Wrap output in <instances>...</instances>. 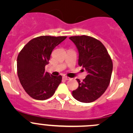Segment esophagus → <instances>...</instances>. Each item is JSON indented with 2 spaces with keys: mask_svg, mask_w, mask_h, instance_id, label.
Wrapping results in <instances>:
<instances>
[{
  "mask_svg": "<svg viewBox=\"0 0 133 133\" xmlns=\"http://www.w3.org/2000/svg\"><path fill=\"white\" fill-rule=\"evenodd\" d=\"M63 79H64V80H69V78L68 77V76H63Z\"/></svg>",
  "mask_w": 133,
  "mask_h": 133,
  "instance_id": "obj_1",
  "label": "esophagus"
}]
</instances>
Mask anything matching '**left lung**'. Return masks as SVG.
<instances>
[{
	"mask_svg": "<svg viewBox=\"0 0 133 133\" xmlns=\"http://www.w3.org/2000/svg\"><path fill=\"white\" fill-rule=\"evenodd\" d=\"M78 51V65L86 71L85 78L77 80L78 87L72 95L80 102L95 101L105 91L111 80L112 62L102 43L89 36L69 37Z\"/></svg>",
	"mask_w": 133,
	"mask_h": 133,
	"instance_id": "1",
	"label": "left lung"
}]
</instances>
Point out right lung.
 <instances>
[{"label": "right lung", "mask_w": 133, "mask_h": 133, "mask_svg": "<svg viewBox=\"0 0 133 133\" xmlns=\"http://www.w3.org/2000/svg\"><path fill=\"white\" fill-rule=\"evenodd\" d=\"M66 37L41 36L31 40L17 57V73L25 91L33 98L44 100L53 95L62 76H56L45 72L51 54L56 46Z\"/></svg>", "instance_id": "obj_1"}]
</instances>
